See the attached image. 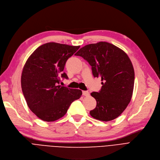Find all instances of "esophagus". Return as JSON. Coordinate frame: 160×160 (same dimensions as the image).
<instances>
[{"mask_svg":"<svg viewBox=\"0 0 160 160\" xmlns=\"http://www.w3.org/2000/svg\"><path fill=\"white\" fill-rule=\"evenodd\" d=\"M82 95L85 96V97H88V96L90 95V93H89L88 91H82Z\"/></svg>","mask_w":160,"mask_h":160,"instance_id":"1","label":"esophagus"}]
</instances>
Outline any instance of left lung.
Instances as JSON below:
<instances>
[{
    "label": "left lung",
    "instance_id": "left-lung-1",
    "mask_svg": "<svg viewBox=\"0 0 160 160\" xmlns=\"http://www.w3.org/2000/svg\"><path fill=\"white\" fill-rule=\"evenodd\" d=\"M75 55L86 60L92 66L94 78L100 77L102 81L100 91L91 93L97 101L91 116L102 121L119 117L129 104L134 88L135 71L128 55L102 41L85 45Z\"/></svg>",
    "mask_w": 160,
    "mask_h": 160
}]
</instances>
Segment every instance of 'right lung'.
<instances>
[{"label": "right lung", "mask_w": 160, "mask_h": 160, "mask_svg": "<svg viewBox=\"0 0 160 160\" xmlns=\"http://www.w3.org/2000/svg\"><path fill=\"white\" fill-rule=\"evenodd\" d=\"M79 48L47 42L38 47L25 62L21 77L22 92L31 111L41 120L51 122L60 119L81 97L79 89L59 85L66 61ZM62 77L68 78L65 73Z\"/></svg>", "instance_id": "right-lung-1"}]
</instances>
